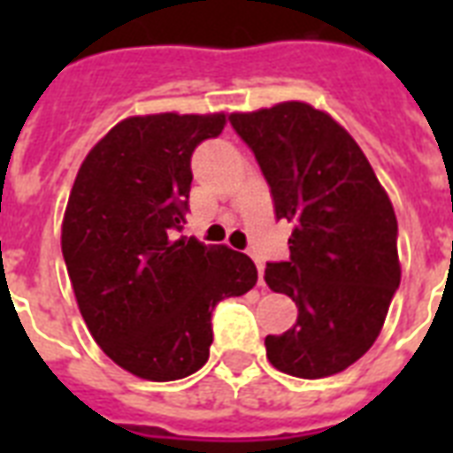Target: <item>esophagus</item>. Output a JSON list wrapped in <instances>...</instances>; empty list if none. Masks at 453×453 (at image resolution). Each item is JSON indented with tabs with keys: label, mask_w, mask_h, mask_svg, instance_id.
Wrapping results in <instances>:
<instances>
[{
	"label": "esophagus",
	"mask_w": 453,
	"mask_h": 453,
	"mask_svg": "<svg viewBox=\"0 0 453 453\" xmlns=\"http://www.w3.org/2000/svg\"><path fill=\"white\" fill-rule=\"evenodd\" d=\"M256 268H258V284H263V261L256 258Z\"/></svg>",
	"instance_id": "34e87169"
}]
</instances>
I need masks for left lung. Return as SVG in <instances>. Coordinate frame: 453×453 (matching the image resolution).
I'll list each match as a JSON object with an SVG mask.
<instances>
[{"instance_id":"left-lung-1","label":"left lung","mask_w":453,"mask_h":453,"mask_svg":"<svg viewBox=\"0 0 453 453\" xmlns=\"http://www.w3.org/2000/svg\"><path fill=\"white\" fill-rule=\"evenodd\" d=\"M270 185L277 220L294 226L287 261L265 265L298 319L265 336L270 365L298 379L343 372L373 345L400 287L397 219L348 131L308 103L230 117Z\"/></svg>"}]
</instances>
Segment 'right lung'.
Here are the masks:
<instances>
[{
  "mask_svg": "<svg viewBox=\"0 0 453 453\" xmlns=\"http://www.w3.org/2000/svg\"><path fill=\"white\" fill-rule=\"evenodd\" d=\"M226 115L129 117L81 162L63 219V258L91 336L115 365L176 380L206 365L211 315L247 294L254 261L178 234L192 152Z\"/></svg>",
  "mask_w": 453,
  "mask_h": 453,
  "instance_id": "obj_1",
  "label": "right lung"
}]
</instances>
